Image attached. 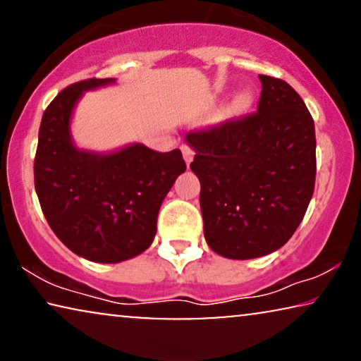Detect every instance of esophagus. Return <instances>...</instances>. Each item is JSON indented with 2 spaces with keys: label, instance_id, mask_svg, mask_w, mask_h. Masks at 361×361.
<instances>
[{
  "label": "esophagus",
  "instance_id": "esophagus-1",
  "mask_svg": "<svg viewBox=\"0 0 361 361\" xmlns=\"http://www.w3.org/2000/svg\"><path fill=\"white\" fill-rule=\"evenodd\" d=\"M182 149V156H184V161H185V164L187 166H190V162H192V159H194V151H192V147H189V146H182L180 147Z\"/></svg>",
  "mask_w": 361,
  "mask_h": 361
}]
</instances>
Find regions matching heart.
Masks as SVG:
<instances>
[{
	"label": "heart",
	"instance_id": "1",
	"mask_svg": "<svg viewBox=\"0 0 361 361\" xmlns=\"http://www.w3.org/2000/svg\"><path fill=\"white\" fill-rule=\"evenodd\" d=\"M248 103H250L248 93H241V95H238L233 102H231L230 108H231V111H241V110H245L246 106H248Z\"/></svg>",
	"mask_w": 361,
	"mask_h": 361
}]
</instances>
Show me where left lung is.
Masks as SVG:
<instances>
[{"label":"left lung","mask_w":361,"mask_h":361,"mask_svg":"<svg viewBox=\"0 0 361 361\" xmlns=\"http://www.w3.org/2000/svg\"><path fill=\"white\" fill-rule=\"evenodd\" d=\"M258 113L189 133L200 180L207 243L230 259H253L298 230L314 194L315 128L289 83L259 75Z\"/></svg>","instance_id":"obj_1"}]
</instances>
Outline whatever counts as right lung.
<instances>
[{
    "instance_id": "1",
    "label": "right lung",
    "mask_w": 361,
    "mask_h": 361,
    "mask_svg": "<svg viewBox=\"0 0 361 361\" xmlns=\"http://www.w3.org/2000/svg\"><path fill=\"white\" fill-rule=\"evenodd\" d=\"M116 83L90 78L67 87L42 115L34 185L57 238L93 263H121L149 248L157 214L177 177L182 152H156L141 142L113 151L78 147L72 116L85 92Z\"/></svg>"
}]
</instances>
